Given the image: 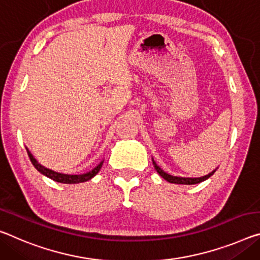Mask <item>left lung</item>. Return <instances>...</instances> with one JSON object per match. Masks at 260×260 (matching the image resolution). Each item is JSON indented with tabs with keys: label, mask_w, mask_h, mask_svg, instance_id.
Segmentation results:
<instances>
[{
	"label": "left lung",
	"mask_w": 260,
	"mask_h": 260,
	"mask_svg": "<svg viewBox=\"0 0 260 260\" xmlns=\"http://www.w3.org/2000/svg\"><path fill=\"white\" fill-rule=\"evenodd\" d=\"M152 164H154V167L156 169V171H157V174L163 177L164 179L167 180V182L169 183H172V184H184V185H193V184H199L201 182H204V180L208 179L209 177L214 175V172L216 171V169L214 171H212L211 174L206 175V176H203V177H199V178H185V177H177V176H171L167 174L166 171H163L162 169H160L157 164H156V162L154 159H152Z\"/></svg>",
	"instance_id": "8db88e82"
}]
</instances>
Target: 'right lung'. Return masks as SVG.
I'll list each match as a JSON object with an SVG mask.
<instances>
[{"mask_svg": "<svg viewBox=\"0 0 260 260\" xmlns=\"http://www.w3.org/2000/svg\"><path fill=\"white\" fill-rule=\"evenodd\" d=\"M27 150V154H28V157H30L32 164H34V167L38 170L40 174H43L44 176L48 177V178H51L53 180H55L57 183H62V184H78V183H84V182H88L92 178V177L96 176L98 172H100L101 168L103 166V162L104 160H102V162L98 164L96 168H93L91 171L89 172H85V174H82V175H66V174H60V172H56V171H53L51 169H47L41 166L40 163H38V160H37L34 155L31 154L28 149L26 148Z\"/></svg>", "mask_w": 260, "mask_h": 260, "instance_id": "obj_1", "label": "right lung"}]
</instances>
